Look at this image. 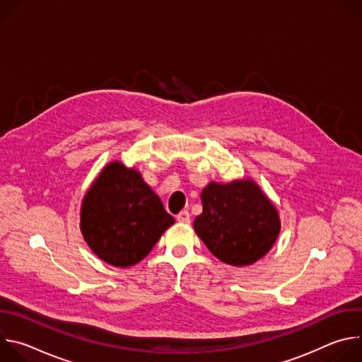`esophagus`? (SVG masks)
Returning a JSON list of instances; mask_svg holds the SVG:
<instances>
[{
    "label": "esophagus",
    "mask_w": 362,
    "mask_h": 362,
    "mask_svg": "<svg viewBox=\"0 0 362 362\" xmlns=\"http://www.w3.org/2000/svg\"><path fill=\"white\" fill-rule=\"evenodd\" d=\"M176 221L177 222H182V223H189L190 222V214L187 211H182L177 216H176Z\"/></svg>",
    "instance_id": "esophagus-1"
}]
</instances>
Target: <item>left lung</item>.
I'll use <instances>...</instances> for the list:
<instances>
[{
  "instance_id": "1",
  "label": "left lung",
  "mask_w": 362,
  "mask_h": 362,
  "mask_svg": "<svg viewBox=\"0 0 362 362\" xmlns=\"http://www.w3.org/2000/svg\"><path fill=\"white\" fill-rule=\"evenodd\" d=\"M193 228L208 249L233 267L255 264L275 243L281 222L275 206L250 180L211 183Z\"/></svg>"
}]
</instances>
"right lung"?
I'll use <instances>...</instances> for the list:
<instances>
[{
    "instance_id": "right-lung-1",
    "label": "right lung",
    "mask_w": 362,
    "mask_h": 362,
    "mask_svg": "<svg viewBox=\"0 0 362 362\" xmlns=\"http://www.w3.org/2000/svg\"><path fill=\"white\" fill-rule=\"evenodd\" d=\"M175 223L139 172L110 163L84 196L81 232L91 250L115 267H133Z\"/></svg>"
}]
</instances>
